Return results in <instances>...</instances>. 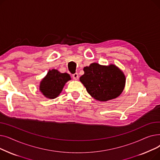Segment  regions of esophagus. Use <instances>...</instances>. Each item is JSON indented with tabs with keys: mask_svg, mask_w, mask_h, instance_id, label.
<instances>
[{
	"mask_svg": "<svg viewBox=\"0 0 160 160\" xmlns=\"http://www.w3.org/2000/svg\"><path fill=\"white\" fill-rule=\"evenodd\" d=\"M72 78H73V79H74V80H78L79 77H78V73H74V74H72Z\"/></svg>",
	"mask_w": 160,
	"mask_h": 160,
	"instance_id": "34e87169",
	"label": "esophagus"
}]
</instances>
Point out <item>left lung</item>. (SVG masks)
Listing matches in <instances>:
<instances>
[{"mask_svg":"<svg viewBox=\"0 0 160 160\" xmlns=\"http://www.w3.org/2000/svg\"><path fill=\"white\" fill-rule=\"evenodd\" d=\"M80 81L88 93L97 100L106 102L120 96L125 87L124 72L114 64L108 65L92 63L84 67Z\"/></svg>","mask_w":160,"mask_h":160,"instance_id":"obj_1","label":"left lung"}]
</instances>
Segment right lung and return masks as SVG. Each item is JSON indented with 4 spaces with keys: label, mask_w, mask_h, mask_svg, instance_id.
<instances>
[{
    "label": "right lung",
    "mask_w": 160,
    "mask_h": 160,
    "mask_svg": "<svg viewBox=\"0 0 160 160\" xmlns=\"http://www.w3.org/2000/svg\"><path fill=\"white\" fill-rule=\"evenodd\" d=\"M71 80L68 73H62L57 69L49 70L40 82L39 89L46 98L54 99L60 95L65 83Z\"/></svg>",
    "instance_id": "obj_1"
}]
</instances>
